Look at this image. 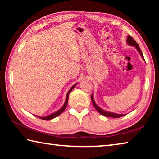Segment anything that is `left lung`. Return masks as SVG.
Segmentation results:
<instances>
[{
	"label": "left lung",
	"instance_id": "1",
	"mask_svg": "<svg viewBox=\"0 0 159 159\" xmlns=\"http://www.w3.org/2000/svg\"><path fill=\"white\" fill-rule=\"evenodd\" d=\"M126 43H127V44L128 45H130V46H134L135 48V49L138 50V52L139 53V55L142 58V60L144 61V56H143V54H142V51L140 50V48H139L138 44L137 43L136 41H134V40L130 36H128L127 38V40H126ZM91 99H92V102L93 104V106L95 107V108L96 109L97 111H98L99 114L104 116H107V117H112V118H120V117H122L123 116H125V114H116V113H113V112H109V111H107L105 110L101 109L100 107H99L98 104L95 103V100H94V98H93V93L92 94V95H91Z\"/></svg>",
	"mask_w": 159,
	"mask_h": 159
}]
</instances>
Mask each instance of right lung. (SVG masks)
<instances>
[{
	"mask_svg": "<svg viewBox=\"0 0 159 159\" xmlns=\"http://www.w3.org/2000/svg\"><path fill=\"white\" fill-rule=\"evenodd\" d=\"M77 84H78V83H75V84L71 88V89H70V90L68 91V93H67V94H66V100H65V102H64V105H63L62 107H61L60 109L57 110V111L52 113V114H50V115L46 116H36L38 117V118H41V119H43V120H51V119H53V118H56L57 116H58L59 115H60V114H61V113H62V112L64 111V109H66V105H67V103H68V99H69V93L71 92L72 90H73L75 87H76V85Z\"/></svg>",
	"mask_w": 159,
	"mask_h": 159,
	"instance_id": "right-lung-1",
	"label": "right lung"
}]
</instances>
